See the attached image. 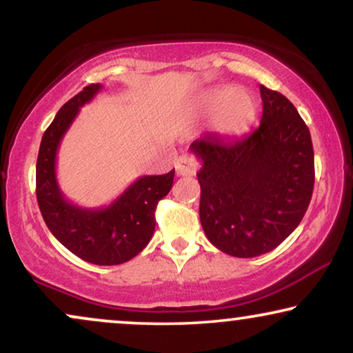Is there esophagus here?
Here are the masks:
<instances>
[{"label":"esophagus","instance_id":"esophagus-1","mask_svg":"<svg viewBox=\"0 0 353 353\" xmlns=\"http://www.w3.org/2000/svg\"><path fill=\"white\" fill-rule=\"evenodd\" d=\"M175 168H176V173L180 176H192V175H196L197 168H199V162H197L192 156H188V154H185V156H181L180 159H178L175 163Z\"/></svg>","mask_w":353,"mask_h":353}]
</instances>
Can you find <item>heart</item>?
I'll list each match as a JSON object with an SVG mask.
<instances>
[{"mask_svg":"<svg viewBox=\"0 0 353 353\" xmlns=\"http://www.w3.org/2000/svg\"><path fill=\"white\" fill-rule=\"evenodd\" d=\"M202 112H214L212 130L221 137H239L248 132L257 115V101L248 90L216 88L205 93L199 101Z\"/></svg>","mask_w":353,"mask_h":353,"instance_id":"heart-1","label":"heart"}]
</instances>
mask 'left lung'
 Masks as SVG:
<instances>
[{"label":"left lung","mask_w":353,"mask_h":353,"mask_svg":"<svg viewBox=\"0 0 353 353\" xmlns=\"http://www.w3.org/2000/svg\"><path fill=\"white\" fill-rule=\"evenodd\" d=\"M260 127L233 141L202 137L191 143L201 163L199 216L221 252L250 259L278 248L310 204L315 162L308 127L278 91L260 85Z\"/></svg>","instance_id":"1"}]
</instances>
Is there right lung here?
<instances>
[{
    "mask_svg": "<svg viewBox=\"0 0 353 353\" xmlns=\"http://www.w3.org/2000/svg\"><path fill=\"white\" fill-rule=\"evenodd\" d=\"M101 88V83L85 86L62 105L46 128L37 161V201L46 226L72 254L94 265H119L132 260L151 241L156 228L154 212L170 192L175 170L138 178L103 209H83L65 199L56 178L57 149L81 105Z\"/></svg>",
    "mask_w": 353,
    "mask_h": 353,
    "instance_id": "1",
    "label": "right lung"
}]
</instances>
